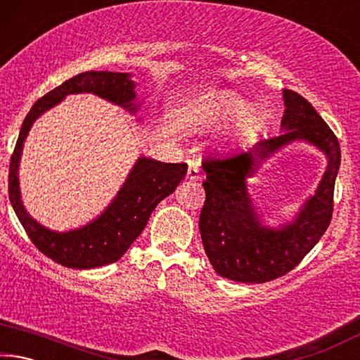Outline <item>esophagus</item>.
I'll list each match as a JSON object with an SVG mask.
<instances>
[{"label":"esophagus","instance_id":"esophagus-1","mask_svg":"<svg viewBox=\"0 0 360 360\" xmlns=\"http://www.w3.org/2000/svg\"><path fill=\"white\" fill-rule=\"evenodd\" d=\"M187 179L188 181H198L200 179V169H198V165L195 162H188Z\"/></svg>","mask_w":360,"mask_h":360}]
</instances>
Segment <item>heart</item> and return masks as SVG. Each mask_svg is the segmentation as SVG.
Returning <instances> with one entry per match:
<instances>
[{"instance_id": "heart-1", "label": "heart", "mask_w": 360, "mask_h": 360, "mask_svg": "<svg viewBox=\"0 0 360 360\" xmlns=\"http://www.w3.org/2000/svg\"><path fill=\"white\" fill-rule=\"evenodd\" d=\"M186 122L198 133L216 130L224 125L222 143L238 144L246 141L257 129L260 111L255 105L246 103L245 96L240 94L219 90L206 96Z\"/></svg>"}]
</instances>
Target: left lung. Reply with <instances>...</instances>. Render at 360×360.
Listing matches in <instances>:
<instances>
[{
    "label": "left lung",
    "instance_id": "obj_1",
    "mask_svg": "<svg viewBox=\"0 0 360 360\" xmlns=\"http://www.w3.org/2000/svg\"><path fill=\"white\" fill-rule=\"evenodd\" d=\"M281 135L260 138L222 158H206V202L200 235L212 268L238 283H266L285 275L316 246L332 219L333 187L340 169V144L324 119L292 90H283ZM292 142L314 145L328 158L326 172L313 195L290 221L270 228L253 205L247 179L259 163Z\"/></svg>",
    "mask_w": 360,
    "mask_h": 360
}]
</instances>
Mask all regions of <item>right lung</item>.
<instances>
[{"instance_id":"add662e5","label":"right lung","mask_w":360,"mask_h":360,"mask_svg":"<svg viewBox=\"0 0 360 360\" xmlns=\"http://www.w3.org/2000/svg\"><path fill=\"white\" fill-rule=\"evenodd\" d=\"M135 89L131 72L85 71L39 98L23 120L11 157L9 200L33 245L60 265L87 270L117 262L144 230L155 206L184 179L187 163H163L144 155L138 157L112 202L94 221L77 229L57 231L39 224L23 206L19 181L23 144L36 119L68 95L94 94L136 115L143 103L138 101ZM136 120L143 122L141 117Z\"/></svg>"}]
</instances>
